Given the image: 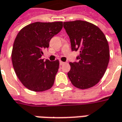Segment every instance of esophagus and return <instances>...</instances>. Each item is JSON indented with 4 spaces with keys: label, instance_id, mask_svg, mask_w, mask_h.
I'll return each mask as SVG.
<instances>
[{
    "label": "esophagus",
    "instance_id": "34e87169",
    "mask_svg": "<svg viewBox=\"0 0 122 122\" xmlns=\"http://www.w3.org/2000/svg\"><path fill=\"white\" fill-rule=\"evenodd\" d=\"M65 62H63V61H59V64H60L61 65H63V64H65Z\"/></svg>",
    "mask_w": 122,
    "mask_h": 122
}]
</instances>
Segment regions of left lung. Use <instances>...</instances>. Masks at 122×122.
<instances>
[{
    "instance_id": "8db88e82",
    "label": "left lung",
    "mask_w": 122,
    "mask_h": 122,
    "mask_svg": "<svg viewBox=\"0 0 122 122\" xmlns=\"http://www.w3.org/2000/svg\"><path fill=\"white\" fill-rule=\"evenodd\" d=\"M72 51H79L77 62H70L67 73L71 84L80 89L89 88L103 78L109 61L106 37L97 26L85 21L63 22Z\"/></svg>"
}]
</instances>
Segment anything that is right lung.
I'll return each mask as SVG.
<instances>
[{"mask_svg": "<svg viewBox=\"0 0 122 122\" xmlns=\"http://www.w3.org/2000/svg\"><path fill=\"white\" fill-rule=\"evenodd\" d=\"M63 27L62 21L35 22L22 28L14 41L11 59L15 74L29 90L42 92L53 86L59 60L42 59L43 51Z\"/></svg>", "mask_w": 122, "mask_h": 122, "instance_id": "add662e5", "label": "right lung"}]
</instances>
